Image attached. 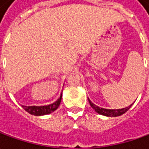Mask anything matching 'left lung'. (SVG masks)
Segmentation results:
<instances>
[{"label":"left lung","instance_id":"1","mask_svg":"<svg viewBox=\"0 0 149 149\" xmlns=\"http://www.w3.org/2000/svg\"><path fill=\"white\" fill-rule=\"evenodd\" d=\"M89 104L90 106L94 109L95 112H97L98 113L102 114V115H105V116H109V117H117V116H120L123 114L125 112H127L130 109V107L132 104L129 107H126L124 109H103V108H100L98 106L94 104L90 100H89Z\"/></svg>","mask_w":149,"mask_h":149}]
</instances>
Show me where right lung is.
<instances>
[{"mask_svg": "<svg viewBox=\"0 0 149 149\" xmlns=\"http://www.w3.org/2000/svg\"><path fill=\"white\" fill-rule=\"evenodd\" d=\"M62 98V94L60 95V98L55 101L54 103L49 104V105L45 106H22V108L28 112L29 113H31L32 115H36V116H40V115H45V114H49L50 113L54 112L58 109V107L60 104V101Z\"/></svg>", "mask_w": 149, "mask_h": 149, "instance_id": "right-lung-1", "label": "right lung"}]
</instances>
